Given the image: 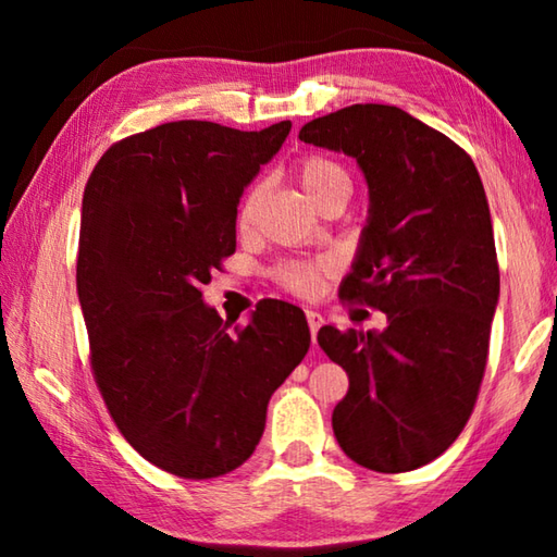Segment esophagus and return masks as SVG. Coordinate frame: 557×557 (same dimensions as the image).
<instances>
[{
    "mask_svg": "<svg viewBox=\"0 0 557 557\" xmlns=\"http://www.w3.org/2000/svg\"><path fill=\"white\" fill-rule=\"evenodd\" d=\"M307 324H309V332H312V338H317V332L324 324V317L314 312V309H307Z\"/></svg>",
    "mask_w": 557,
    "mask_h": 557,
    "instance_id": "1",
    "label": "esophagus"
}]
</instances>
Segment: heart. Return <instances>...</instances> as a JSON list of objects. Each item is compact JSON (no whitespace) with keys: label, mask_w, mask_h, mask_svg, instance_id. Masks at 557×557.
<instances>
[{"label":"heart","mask_w":557,"mask_h":557,"mask_svg":"<svg viewBox=\"0 0 557 557\" xmlns=\"http://www.w3.org/2000/svg\"><path fill=\"white\" fill-rule=\"evenodd\" d=\"M297 178L305 194L312 199L317 206L326 203L334 196H351V174L346 172L344 164H338L336 159L324 157V154H307L297 162ZM262 184H256L248 188V194L243 196L238 206V225L240 228H248L256 219V211L262 199ZM332 270V262L329 260H287L280 262V265L272 270V277H275L277 285L289 292V295L297 297H314L319 287H322V280Z\"/></svg>","instance_id":"b5f03b06"}]
</instances>
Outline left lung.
I'll list each match as a JSON object with an SVG mask.
<instances>
[{
  "label": "left lung",
  "instance_id": "1",
  "mask_svg": "<svg viewBox=\"0 0 557 557\" xmlns=\"http://www.w3.org/2000/svg\"><path fill=\"white\" fill-rule=\"evenodd\" d=\"M299 139L361 166L369 221L338 297L388 317L383 332L319 329L348 373L334 435L366 469H418L459 437L484 379L498 301L484 184L465 149L393 106L329 112Z\"/></svg>",
  "mask_w": 557,
  "mask_h": 557
}]
</instances>
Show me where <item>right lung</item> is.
<instances>
[{
  "label": "right lung",
  "mask_w": 557,
  "mask_h": 557,
  "mask_svg": "<svg viewBox=\"0 0 557 557\" xmlns=\"http://www.w3.org/2000/svg\"><path fill=\"white\" fill-rule=\"evenodd\" d=\"M289 129L166 122L112 145L86 184L75 282L92 375L122 437L169 474L238 469L312 342L295 305L262 299L231 326L201 292L235 252L243 188Z\"/></svg>",
  "instance_id": "add662e5"
}]
</instances>
